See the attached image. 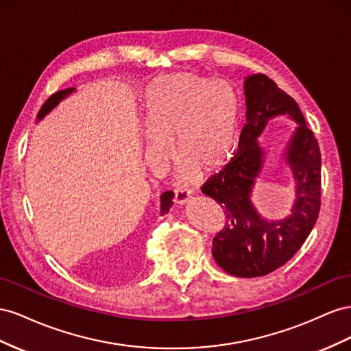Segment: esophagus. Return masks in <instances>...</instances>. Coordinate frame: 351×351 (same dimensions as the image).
Returning a JSON list of instances; mask_svg holds the SVG:
<instances>
[{
    "label": "esophagus",
    "instance_id": "34e87169",
    "mask_svg": "<svg viewBox=\"0 0 351 351\" xmlns=\"http://www.w3.org/2000/svg\"><path fill=\"white\" fill-rule=\"evenodd\" d=\"M189 199H191V195H189V193L184 191V189H178V191H175V203L178 206H185L186 203H189Z\"/></svg>",
    "mask_w": 351,
    "mask_h": 351
}]
</instances>
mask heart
Masks as SVG:
<instances>
[{"instance_id": "1", "label": "heart", "mask_w": 351, "mask_h": 351, "mask_svg": "<svg viewBox=\"0 0 351 351\" xmlns=\"http://www.w3.org/2000/svg\"><path fill=\"white\" fill-rule=\"evenodd\" d=\"M147 153L166 158L173 144L182 173H210L235 153L241 132V97L228 81L195 73L158 77L144 94Z\"/></svg>"}]
</instances>
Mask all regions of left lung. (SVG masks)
<instances>
[{"instance_id": "8db88e82", "label": "left lung", "mask_w": 351, "mask_h": 351, "mask_svg": "<svg viewBox=\"0 0 351 351\" xmlns=\"http://www.w3.org/2000/svg\"><path fill=\"white\" fill-rule=\"evenodd\" d=\"M244 97L245 126L238 153L208 179L202 193L212 197L226 216L225 228L213 238L216 263L229 275L256 278L284 266L312 232L320 208V152L294 98L267 76H247ZM278 115L298 123L283 154L295 179V203L287 218L269 221L258 213L251 195L265 156L258 136Z\"/></svg>"}]
</instances>
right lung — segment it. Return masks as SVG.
<instances>
[{
	"label": "right lung",
	"instance_id": "add662e5",
	"mask_svg": "<svg viewBox=\"0 0 351 351\" xmlns=\"http://www.w3.org/2000/svg\"><path fill=\"white\" fill-rule=\"evenodd\" d=\"M75 91H76V88H67V89H63V91H58V93H56V94L49 97L47 101L44 103V106L41 107V110H39L38 122H39V120H43L48 113H51V110H54L60 103L63 101L64 98H67L70 94L75 93ZM172 198H173V194L170 191H166V193L160 195V216H165L169 212V208L173 206Z\"/></svg>",
	"mask_w": 351,
	"mask_h": 351
}]
</instances>
